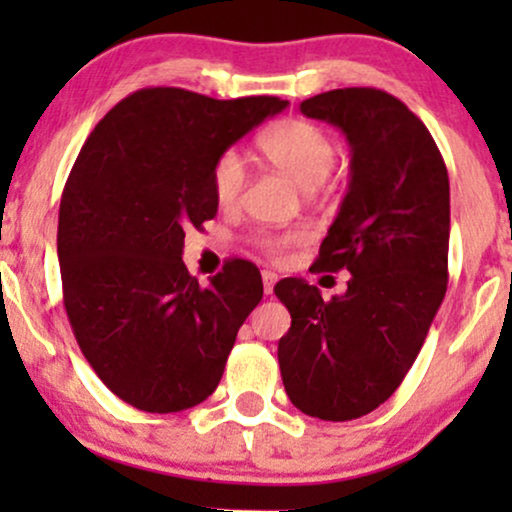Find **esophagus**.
<instances>
[{
    "mask_svg": "<svg viewBox=\"0 0 512 512\" xmlns=\"http://www.w3.org/2000/svg\"><path fill=\"white\" fill-rule=\"evenodd\" d=\"M274 284H276V274L272 272V269H264L262 272V286H264V293H272L274 291Z\"/></svg>",
    "mask_w": 512,
    "mask_h": 512,
    "instance_id": "esophagus-1",
    "label": "esophagus"
}]
</instances>
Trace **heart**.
<instances>
[{
  "label": "heart",
  "mask_w": 512,
  "mask_h": 512,
  "mask_svg": "<svg viewBox=\"0 0 512 512\" xmlns=\"http://www.w3.org/2000/svg\"><path fill=\"white\" fill-rule=\"evenodd\" d=\"M257 149L276 170L308 195L327 190V175L337 163V142L327 129L308 120H281L257 139ZM245 166L236 151H223L211 168V192L219 207H233L243 195ZM298 243L296 233L262 236L260 248L281 257Z\"/></svg>",
  "instance_id": "heart-1"
}]
</instances>
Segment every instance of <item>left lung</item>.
Wrapping results in <instances>:
<instances>
[{
    "label": "left lung",
    "instance_id": "1",
    "mask_svg": "<svg viewBox=\"0 0 512 512\" xmlns=\"http://www.w3.org/2000/svg\"><path fill=\"white\" fill-rule=\"evenodd\" d=\"M351 146V182L315 264L349 269L330 301L303 279L274 286L291 327L279 339L286 395L303 414L351 421L402 385L448 289L450 182L431 132L380 88L301 103Z\"/></svg>",
    "mask_w": 512,
    "mask_h": 512
}]
</instances>
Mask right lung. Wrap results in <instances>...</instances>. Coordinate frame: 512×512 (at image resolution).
Here are the masks:
<instances>
[{
  "label": "right lung",
  "instance_id": "add662e5",
  "mask_svg": "<svg viewBox=\"0 0 512 512\" xmlns=\"http://www.w3.org/2000/svg\"><path fill=\"white\" fill-rule=\"evenodd\" d=\"M286 105L142 88L88 134L62 192L57 257L81 354L122 402L170 414L219 385L262 276L228 260L202 286L182 262L185 231L219 209L216 158Z\"/></svg>",
  "mask_w": 512,
  "mask_h": 512
}]
</instances>
